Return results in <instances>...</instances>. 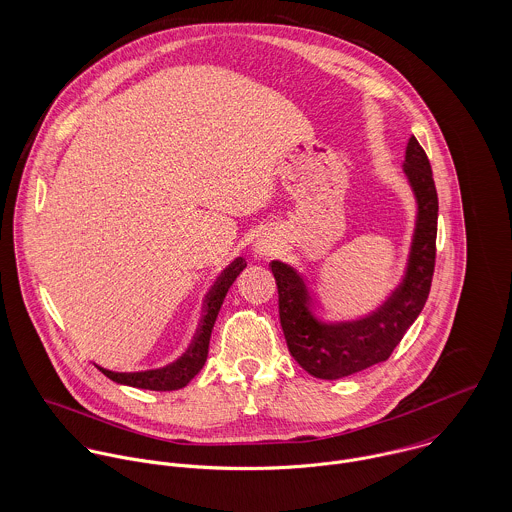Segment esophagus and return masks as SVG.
Masks as SVG:
<instances>
[{
  "label": "esophagus",
  "instance_id": "1",
  "mask_svg": "<svg viewBox=\"0 0 512 512\" xmlns=\"http://www.w3.org/2000/svg\"><path fill=\"white\" fill-rule=\"evenodd\" d=\"M256 250H258L262 256L276 254V250H278V242H276L274 238H270V236H264V238H260V240H258Z\"/></svg>",
  "mask_w": 512,
  "mask_h": 512
}]
</instances>
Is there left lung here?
Here are the masks:
<instances>
[{"label": "left lung", "instance_id": "left-lung-1", "mask_svg": "<svg viewBox=\"0 0 512 512\" xmlns=\"http://www.w3.org/2000/svg\"><path fill=\"white\" fill-rule=\"evenodd\" d=\"M404 173L418 199L416 232L404 282L378 311L353 323H321L311 311L305 280L288 264H270L290 355L315 378L337 380L386 361L428 301L436 268L438 193L430 159L414 136L406 147Z\"/></svg>", "mask_w": 512, "mask_h": 512}]
</instances>
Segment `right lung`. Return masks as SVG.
Segmentation results:
<instances>
[{
	"label": "right lung",
	"instance_id": "right-lung-1",
	"mask_svg": "<svg viewBox=\"0 0 512 512\" xmlns=\"http://www.w3.org/2000/svg\"><path fill=\"white\" fill-rule=\"evenodd\" d=\"M246 268V260L244 258H236L222 274L219 280L215 282L213 290L205 299V309H203V319L201 325L197 329V335L191 343V347L187 349V353L177 359L171 365L157 368V370H146V372H112L106 368L98 370L108 376L114 382L120 384H128L134 388H146V390H179L183 386L189 384V380L203 368L207 355H209V341H211V331L215 325V319L219 315L222 299L228 292V288L232 286V282L236 280V276Z\"/></svg>",
	"mask_w": 512,
	"mask_h": 512
}]
</instances>
